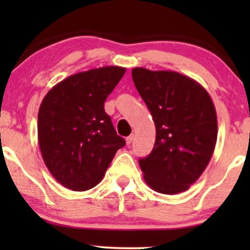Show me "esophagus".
<instances>
[{"mask_svg":"<svg viewBox=\"0 0 250 250\" xmlns=\"http://www.w3.org/2000/svg\"><path fill=\"white\" fill-rule=\"evenodd\" d=\"M134 135H129V136L125 139V142H127V145H131V142L134 141Z\"/></svg>","mask_w":250,"mask_h":250,"instance_id":"1","label":"esophagus"}]
</instances>
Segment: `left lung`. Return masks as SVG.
<instances>
[{"label":"left lung","mask_w":250,"mask_h":250,"mask_svg":"<svg viewBox=\"0 0 250 250\" xmlns=\"http://www.w3.org/2000/svg\"><path fill=\"white\" fill-rule=\"evenodd\" d=\"M131 75L156 127L153 150L139 160L146 183L157 193H182L205 171L214 153V103L200 83L176 71L134 68Z\"/></svg>","instance_id":"obj_1"}]
</instances>
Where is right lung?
<instances>
[{
	"instance_id": "1",
	"label": "right lung",
	"mask_w": 250,
	"mask_h": 250,
	"mask_svg": "<svg viewBox=\"0 0 250 250\" xmlns=\"http://www.w3.org/2000/svg\"><path fill=\"white\" fill-rule=\"evenodd\" d=\"M125 68L102 67L71 75L48 91L40 105L37 135L48 170L65 188L84 191L101 182L125 147L104 102Z\"/></svg>"
}]
</instances>
